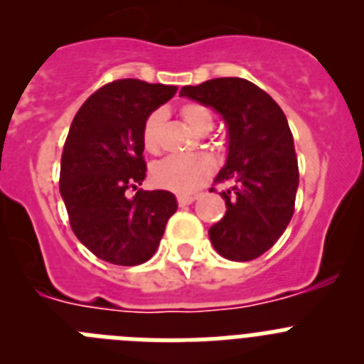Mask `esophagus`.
Returning a JSON list of instances; mask_svg holds the SVG:
<instances>
[{
  "mask_svg": "<svg viewBox=\"0 0 364 364\" xmlns=\"http://www.w3.org/2000/svg\"><path fill=\"white\" fill-rule=\"evenodd\" d=\"M195 195H178V198H176V200H178V205H182V208H184V205H189V204H193V202H195Z\"/></svg>",
  "mask_w": 364,
  "mask_h": 364,
  "instance_id": "esophagus-1",
  "label": "esophagus"
}]
</instances>
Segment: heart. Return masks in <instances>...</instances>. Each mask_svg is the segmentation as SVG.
<instances>
[{"label":"heart","mask_w":364,"mask_h":364,"mask_svg":"<svg viewBox=\"0 0 364 364\" xmlns=\"http://www.w3.org/2000/svg\"><path fill=\"white\" fill-rule=\"evenodd\" d=\"M180 114L186 124L198 134H205L213 127V114L204 105L184 104L180 107ZM164 120H166V112L159 109L151 112L144 124L142 142L149 153H156L160 149V129ZM213 171L215 162L208 154H191V156L173 154L159 160L151 167V180L159 188L169 189L178 195H188L202 188L211 178Z\"/></svg>","instance_id":"1"}]
</instances>
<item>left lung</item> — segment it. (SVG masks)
Returning <instances> with one entry per match:
<instances>
[{"instance_id": "1", "label": "left lung", "mask_w": 364, "mask_h": 364, "mask_svg": "<svg viewBox=\"0 0 364 364\" xmlns=\"http://www.w3.org/2000/svg\"><path fill=\"white\" fill-rule=\"evenodd\" d=\"M180 96L211 107L228 127V156L215 182L226 215L210 228L224 259L246 262L268 252L294 215L299 167L294 136L277 102L244 78H215L182 87Z\"/></svg>"}]
</instances>
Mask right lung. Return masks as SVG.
<instances>
[{
    "mask_svg": "<svg viewBox=\"0 0 364 364\" xmlns=\"http://www.w3.org/2000/svg\"><path fill=\"white\" fill-rule=\"evenodd\" d=\"M176 89L117 80L89 96L70 124L60 193L74 235L105 262L138 266L149 260L178 208L175 195L164 189H138L127 197V189L146 178L144 124Z\"/></svg>",
    "mask_w": 364,
    "mask_h": 364,
    "instance_id": "right-lung-1",
    "label": "right lung"
}]
</instances>
